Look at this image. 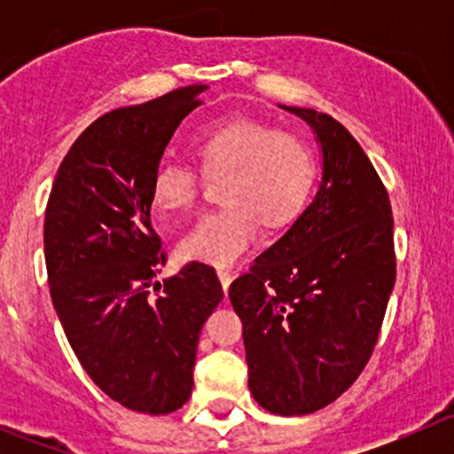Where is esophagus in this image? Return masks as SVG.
<instances>
[{
    "label": "esophagus",
    "instance_id": "1",
    "mask_svg": "<svg viewBox=\"0 0 454 454\" xmlns=\"http://www.w3.org/2000/svg\"><path fill=\"white\" fill-rule=\"evenodd\" d=\"M217 277H219V283H222V287L223 290H228V287H231V283H232V272L228 268H219L217 270Z\"/></svg>",
    "mask_w": 454,
    "mask_h": 454
}]
</instances>
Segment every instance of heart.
<instances>
[{"instance_id":"b5f03b06","label":"heart","mask_w":454,"mask_h":454,"mask_svg":"<svg viewBox=\"0 0 454 454\" xmlns=\"http://www.w3.org/2000/svg\"><path fill=\"white\" fill-rule=\"evenodd\" d=\"M206 176H222L228 208L201 215L182 235L180 254L231 265L259 241L261 222L281 226L301 213L316 182L314 151L296 136L253 121H228L195 136ZM200 176L189 164L162 162L151 177V200L164 213L195 204Z\"/></svg>"}]
</instances>
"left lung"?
<instances>
[{
    "mask_svg": "<svg viewBox=\"0 0 454 454\" xmlns=\"http://www.w3.org/2000/svg\"><path fill=\"white\" fill-rule=\"evenodd\" d=\"M323 173L312 204L231 286L248 388L265 411L308 415L363 373L395 286L391 201L354 136L316 109Z\"/></svg>",
    "mask_w": 454,
    "mask_h": 454,
    "instance_id": "obj_1",
    "label": "left lung"
}]
</instances>
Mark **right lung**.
Segmentation results:
<instances>
[{
    "label": "right lung",
    "instance_id": "1",
    "mask_svg": "<svg viewBox=\"0 0 454 454\" xmlns=\"http://www.w3.org/2000/svg\"><path fill=\"white\" fill-rule=\"evenodd\" d=\"M204 90L182 87L91 122L63 158L45 208V268L67 342L96 387L138 413L189 402L201 327L223 299L200 261L164 286L153 281L167 256L151 228V177Z\"/></svg>",
    "mask_w": 454,
    "mask_h": 454
}]
</instances>
